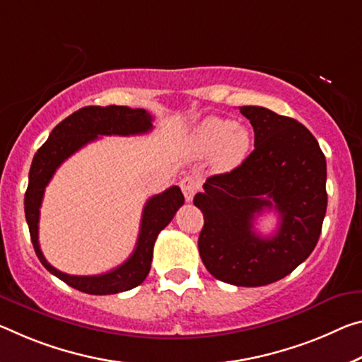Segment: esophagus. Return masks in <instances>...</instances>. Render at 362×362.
Instances as JSON below:
<instances>
[{"label": "esophagus", "instance_id": "obj_1", "mask_svg": "<svg viewBox=\"0 0 362 362\" xmlns=\"http://www.w3.org/2000/svg\"><path fill=\"white\" fill-rule=\"evenodd\" d=\"M180 188H182L183 197H185L187 202H192L193 197H194V193L198 192L199 183H198V180H197V179H194V177H192V175H187V177H183V179H182V182H180Z\"/></svg>", "mask_w": 362, "mask_h": 362}]
</instances>
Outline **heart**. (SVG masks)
I'll return each mask as SVG.
<instances>
[{
    "label": "heart",
    "instance_id": "heart-1",
    "mask_svg": "<svg viewBox=\"0 0 362 362\" xmlns=\"http://www.w3.org/2000/svg\"><path fill=\"white\" fill-rule=\"evenodd\" d=\"M251 148V134L230 119L208 117L188 136V151L194 158H212L219 170H232L242 164Z\"/></svg>",
    "mask_w": 362,
    "mask_h": 362
}]
</instances>
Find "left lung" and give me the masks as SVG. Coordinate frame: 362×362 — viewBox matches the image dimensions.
<instances>
[{"instance_id": "8db88e82", "label": "left lung", "mask_w": 362, "mask_h": 362, "mask_svg": "<svg viewBox=\"0 0 362 362\" xmlns=\"http://www.w3.org/2000/svg\"><path fill=\"white\" fill-rule=\"evenodd\" d=\"M255 150L238 168L211 175L193 203L203 212L198 250L217 280L262 286L293 272L317 245L327 211V164L317 140L298 120L261 106H242ZM264 209L278 211L272 238L254 232Z\"/></svg>"}]
</instances>
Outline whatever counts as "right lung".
Wrapping results in <instances>:
<instances>
[{
  "label": "right lung",
  "mask_w": 362,
  "mask_h": 362,
  "mask_svg": "<svg viewBox=\"0 0 362 362\" xmlns=\"http://www.w3.org/2000/svg\"><path fill=\"white\" fill-rule=\"evenodd\" d=\"M153 116L145 109L127 106H87L76 111L59 122L51 132L48 140L33 156L28 187L24 198L25 219L30 238L40 262L57 279L69 286L88 295H112L139 286L151 269L153 246L159 232L174 219L177 209L185 202L179 187L154 194L143 208L140 233L134 253L124 264L100 275H69L45 259L38 243V221L45 188L53 179L56 169L87 143L98 135H141L153 129Z\"/></svg>",
  "instance_id": "add662e5"
}]
</instances>
